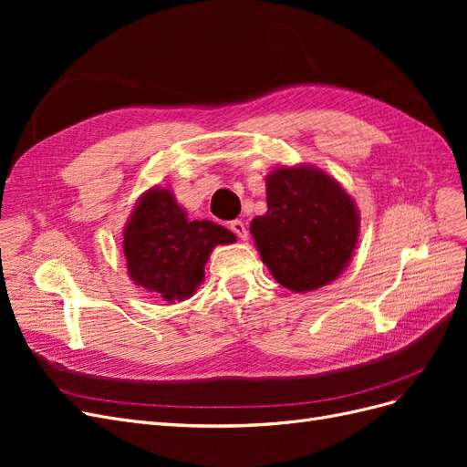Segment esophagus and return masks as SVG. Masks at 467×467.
<instances>
[{
    "label": "esophagus",
    "mask_w": 467,
    "mask_h": 467,
    "mask_svg": "<svg viewBox=\"0 0 467 467\" xmlns=\"http://www.w3.org/2000/svg\"><path fill=\"white\" fill-rule=\"evenodd\" d=\"M230 230L239 237V239H247V228L242 220H234L230 222Z\"/></svg>",
    "instance_id": "esophagus-1"
}]
</instances>
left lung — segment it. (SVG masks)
<instances>
[{
    "label": "left lung",
    "instance_id": "8db88e82",
    "mask_svg": "<svg viewBox=\"0 0 467 467\" xmlns=\"http://www.w3.org/2000/svg\"><path fill=\"white\" fill-rule=\"evenodd\" d=\"M266 212L249 232L280 286L312 292L338 278L355 253L360 214L352 196L316 165L275 167Z\"/></svg>",
    "mask_w": 467,
    "mask_h": 467
}]
</instances>
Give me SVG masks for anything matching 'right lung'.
Listing matches in <instances>:
<instances>
[{
	"label": "right lung",
	"instance_id": "1",
	"mask_svg": "<svg viewBox=\"0 0 467 467\" xmlns=\"http://www.w3.org/2000/svg\"><path fill=\"white\" fill-rule=\"evenodd\" d=\"M122 235L130 280L171 304L191 298L201 286L212 249L237 239L210 220H189L175 194L163 187L140 196Z\"/></svg>",
	"mask_w": 467,
	"mask_h": 467
}]
</instances>
